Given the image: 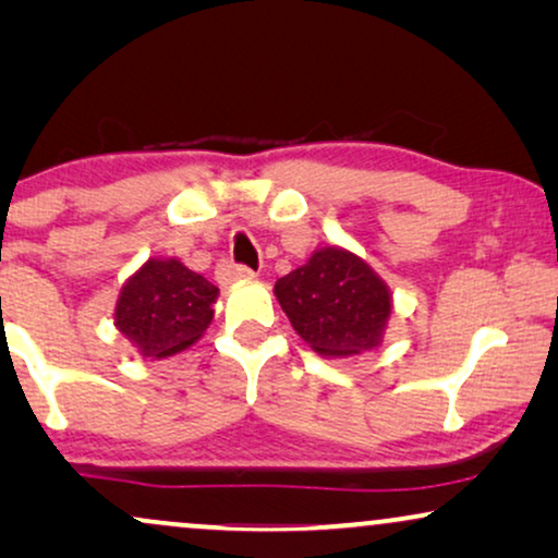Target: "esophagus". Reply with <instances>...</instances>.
<instances>
[{"mask_svg": "<svg viewBox=\"0 0 558 558\" xmlns=\"http://www.w3.org/2000/svg\"><path fill=\"white\" fill-rule=\"evenodd\" d=\"M218 279L223 281V284H228V281H233V279H251L254 277V271L248 269V266H243V264H233V262H223V264H218Z\"/></svg>", "mask_w": 558, "mask_h": 558, "instance_id": "esophagus-1", "label": "esophagus"}]
</instances>
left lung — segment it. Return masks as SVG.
<instances>
[{"mask_svg": "<svg viewBox=\"0 0 558 558\" xmlns=\"http://www.w3.org/2000/svg\"><path fill=\"white\" fill-rule=\"evenodd\" d=\"M281 310L319 355L348 357L373 350L391 315V294L361 258L323 248L274 287Z\"/></svg>", "mask_w": 558, "mask_h": 558, "instance_id": "obj_1", "label": "left lung"}]
</instances>
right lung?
<instances>
[{"mask_svg":"<svg viewBox=\"0 0 558 558\" xmlns=\"http://www.w3.org/2000/svg\"><path fill=\"white\" fill-rule=\"evenodd\" d=\"M218 287L180 262L149 258L117 302V327L147 357L180 353L210 325Z\"/></svg>","mask_w":558,"mask_h":558,"instance_id":"1","label":"right lung"}]
</instances>
